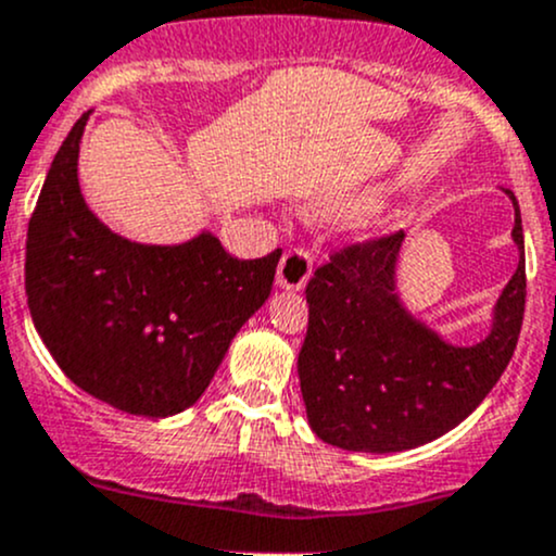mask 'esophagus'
I'll use <instances>...</instances> for the list:
<instances>
[{"instance_id": "1", "label": "esophagus", "mask_w": 556, "mask_h": 556, "mask_svg": "<svg viewBox=\"0 0 556 556\" xmlns=\"http://www.w3.org/2000/svg\"><path fill=\"white\" fill-rule=\"evenodd\" d=\"M308 277H312V253L303 248H290L282 255L277 268V288L279 290H303Z\"/></svg>"}]
</instances>
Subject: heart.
<instances>
[{"mask_svg":"<svg viewBox=\"0 0 556 556\" xmlns=\"http://www.w3.org/2000/svg\"><path fill=\"white\" fill-rule=\"evenodd\" d=\"M372 197H362V200H354V202H346L341 204V210H354V207H365V204H370Z\"/></svg>","mask_w":556,"mask_h":556,"instance_id":"obj_1","label":"heart"}]
</instances>
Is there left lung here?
<instances>
[{"mask_svg":"<svg viewBox=\"0 0 556 556\" xmlns=\"http://www.w3.org/2000/svg\"><path fill=\"white\" fill-rule=\"evenodd\" d=\"M506 194L519 266L475 346H453L405 308L396 293L405 231L343 248L314 271L298 378L319 440L354 453L420 447L469 418L498 383L517 349L528 288L522 215Z\"/></svg>","mask_w":556,"mask_h":556,"instance_id":"obj_1","label":"left lung"}]
</instances>
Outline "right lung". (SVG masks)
<instances>
[{
	"mask_svg": "<svg viewBox=\"0 0 556 556\" xmlns=\"http://www.w3.org/2000/svg\"><path fill=\"white\" fill-rule=\"evenodd\" d=\"M81 114L52 160L28 220L26 295L63 372L130 416L194 405L229 343L271 293L282 250L231 258L210 231L140 244L96 218L79 191Z\"/></svg>",
	"mask_w": 556,
	"mask_h": 556,
	"instance_id": "obj_1",
	"label": "right lung"
}]
</instances>
